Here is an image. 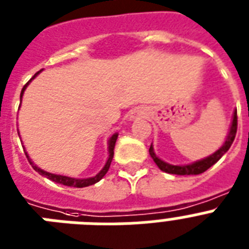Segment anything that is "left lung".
I'll list each match as a JSON object with an SVG mask.
<instances>
[{
    "label": "left lung",
    "mask_w": 249,
    "mask_h": 249,
    "mask_svg": "<svg viewBox=\"0 0 249 249\" xmlns=\"http://www.w3.org/2000/svg\"><path fill=\"white\" fill-rule=\"evenodd\" d=\"M237 126H238V118H237V110L234 112V116H233V121H231V131L227 137V141L225 143L221 145V148H219L214 154L209 156L208 158L201 160H197L195 163L187 164V166H173V164H168L163 160H160L158 157L154 154L153 147L150 145L149 148V154L150 157L153 158V160L156 162V164L160 167V170H162L163 172L172 173V175H179V176H185V175H200V173L205 172L206 170H209L213 164H215L220 160L221 157L224 156L228 152V149L231 148V145L234 142L235 134H237Z\"/></svg>",
    "instance_id": "8db88e82"
}]
</instances>
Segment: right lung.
<instances>
[{
	"label": "right lung",
	"mask_w": 249,
	"mask_h": 249,
	"mask_svg": "<svg viewBox=\"0 0 249 249\" xmlns=\"http://www.w3.org/2000/svg\"><path fill=\"white\" fill-rule=\"evenodd\" d=\"M39 72H40V71H39ZM39 72L35 73L34 77L36 76ZM34 77H33V78H34ZM33 78H31V79H33ZM31 79H30V81H31ZM30 81H29V82H30ZM29 82L26 83L24 87H22L21 95H20V100H21L22 93H24L25 89H26V86L29 85ZM116 139H118V134H114L111 138H110V141H108V160H107V162H106L105 167H104V168H102V170L100 171V172L97 173L95 177H89V178H72V177L60 176V175H54V173L45 172V171L40 170L39 167L35 166V164L31 162L30 158H29V156H28V153H26V152H25V154H26V158L29 160V162H30V164L33 166V168H34L36 172L40 173L41 176L47 177V178L52 179V181H54V182L60 183V185H64V186H72V187H87V186H91V185H93V183L99 182L100 179L105 176L106 172L108 171V168H110V164H111L112 157H114V148H115V143H116Z\"/></svg>",
	"instance_id": "obj_1"
}]
</instances>
